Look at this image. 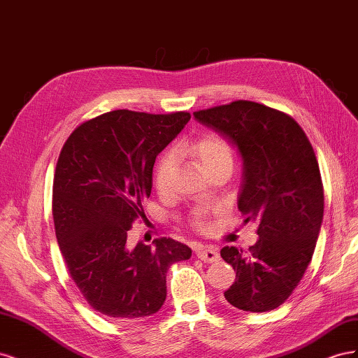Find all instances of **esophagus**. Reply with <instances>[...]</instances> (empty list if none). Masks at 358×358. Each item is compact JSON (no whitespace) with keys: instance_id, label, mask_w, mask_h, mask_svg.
Masks as SVG:
<instances>
[{"instance_id":"esophagus-1","label":"esophagus","mask_w":358,"mask_h":358,"mask_svg":"<svg viewBox=\"0 0 358 358\" xmlns=\"http://www.w3.org/2000/svg\"><path fill=\"white\" fill-rule=\"evenodd\" d=\"M197 257L204 263H216L220 259V254L212 246H201L197 249Z\"/></svg>"}]
</instances>
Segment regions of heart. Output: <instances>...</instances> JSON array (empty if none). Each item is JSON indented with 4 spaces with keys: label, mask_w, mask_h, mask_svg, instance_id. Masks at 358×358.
Returning a JSON list of instances; mask_svg holds the SVG:
<instances>
[{
    "label": "heart",
    "mask_w": 358,
    "mask_h": 358,
    "mask_svg": "<svg viewBox=\"0 0 358 358\" xmlns=\"http://www.w3.org/2000/svg\"><path fill=\"white\" fill-rule=\"evenodd\" d=\"M176 152L188 154L192 157L199 162L206 175H210L213 170L220 167L233 166L231 146L222 136L216 133H206L194 140L192 143H180L176 146ZM175 171L176 155L173 150H166V152L159 155L154 171V185L162 196H166V194L171 191ZM206 215H208V212L204 209H199L194 213V222L199 227H203L206 222Z\"/></svg>",
    "instance_id": "b5f03b06"
}]
</instances>
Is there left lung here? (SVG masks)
<instances>
[{
    "label": "left lung",
    "mask_w": 358,
    "mask_h": 358,
    "mask_svg": "<svg viewBox=\"0 0 358 358\" xmlns=\"http://www.w3.org/2000/svg\"><path fill=\"white\" fill-rule=\"evenodd\" d=\"M194 117L233 143L243 159L237 208L258 224V241L221 257L236 272L224 292L231 306L273 310L292 294L310 263L324 215L318 161L301 127L284 112L237 100L194 112Z\"/></svg>",
    "instance_id": "left-lung-1"
}]
</instances>
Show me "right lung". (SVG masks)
<instances>
[{"label":"right lung","instance_id":"obj_1","mask_svg":"<svg viewBox=\"0 0 358 358\" xmlns=\"http://www.w3.org/2000/svg\"><path fill=\"white\" fill-rule=\"evenodd\" d=\"M191 119L188 112H107L80 124L64 143L53 178V222L61 254L90 306L116 321L158 312L166 275L191 249L161 237L127 248L145 218L157 155Z\"/></svg>","mask_w":358,"mask_h":358}]
</instances>
